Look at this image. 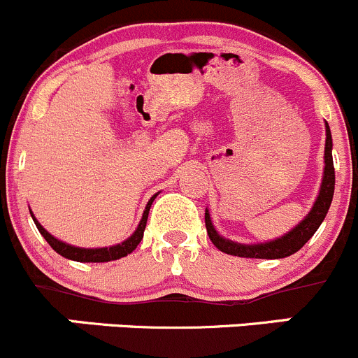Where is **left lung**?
Here are the masks:
<instances>
[{"mask_svg":"<svg viewBox=\"0 0 358 358\" xmlns=\"http://www.w3.org/2000/svg\"><path fill=\"white\" fill-rule=\"evenodd\" d=\"M324 178H322L320 191H318V196L315 200L313 207L308 212L306 217L299 222L298 226L291 229L289 233H285L280 238L270 240V242L264 243H236L231 240L224 238V236L219 235L215 231V228L212 226L210 214L208 210H205V226H207L208 238L212 240L215 247H217L221 252L229 254V256H238V257H254V259H282V257L292 256L294 252H298L301 247L315 235V231L318 229V226L322 224V221L327 215L329 207H331L332 194H334V164H332V136L331 129L325 123V155H324Z\"/></svg>","mask_w":358,"mask_h":358,"instance_id":"1","label":"left lung"}]
</instances>
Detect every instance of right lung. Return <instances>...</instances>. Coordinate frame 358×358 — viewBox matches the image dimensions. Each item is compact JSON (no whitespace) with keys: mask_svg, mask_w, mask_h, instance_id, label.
<instances>
[{"mask_svg":"<svg viewBox=\"0 0 358 358\" xmlns=\"http://www.w3.org/2000/svg\"><path fill=\"white\" fill-rule=\"evenodd\" d=\"M155 198H157V194H155V196H151V200L148 201L146 210H144V214H143V219H141L139 226H137V229L134 231L132 236H129L125 242L118 243V245L101 247V249H81V247H74V245H69V243H66V242H60L59 238L52 236L50 233H48L47 229H45L43 226L36 221V217L33 215V212H31V217H33L38 231H40L41 235H43V238L50 243L52 249H54L57 254H60L62 257H66V259L78 261V263H108V261H115V259H120V257H125L127 254H130L132 250H136V247L139 245V242L143 240L144 228H146V222H148V214H150L151 203H153Z\"/></svg>","mask_w":358,"mask_h":358,"instance_id":"add662e5","label":"right lung"}]
</instances>
